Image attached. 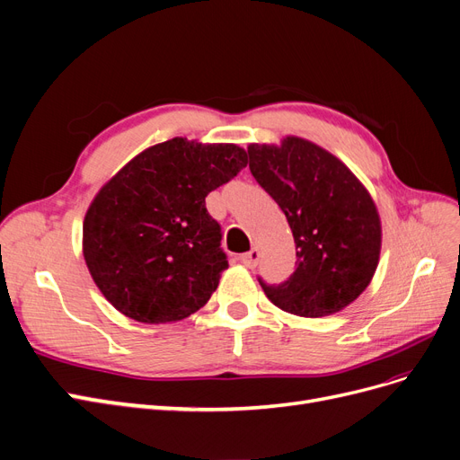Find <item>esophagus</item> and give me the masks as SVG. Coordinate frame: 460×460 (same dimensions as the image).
<instances>
[{
	"label": "esophagus",
	"mask_w": 460,
	"mask_h": 460,
	"mask_svg": "<svg viewBox=\"0 0 460 460\" xmlns=\"http://www.w3.org/2000/svg\"><path fill=\"white\" fill-rule=\"evenodd\" d=\"M260 256H261L260 250H258V248H253V250H250L248 253H243V256H241V261H243V265H244V267L253 269V267L258 265Z\"/></svg>",
	"instance_id": "esophagus-1"
}]
</instances>
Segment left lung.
<instances>
[{
    "label": "left lung",
    "mask_w": 460,
    "mask_h": 460,
    "mask_svg": "<svg viewBox=\"0 0 460 460\" xmlns=\"http://www.w3.org/2000/svg\"><path fill=\"white\" fill-rule=\"evenodd\" d=\"M250 172L286 214L296 243V270L279 286L260 280L279 309L330 316L369 286L381 256V217L350 168L299 136L250 144Z\"/></svg>",
    "instance_id": "left-lung-1"
}]
</instances>
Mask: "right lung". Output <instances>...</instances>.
<instances>
[{"label":"right lung","instance_id":"obj_1","mask_svg":"<svg viewBox=\"0 0 460 460\" xmlns=\"http://www.w3.org/2000/svg\"><path fill=\"white\" fill-rule=\"evenodd\" d=\"M246 164L236 144L176 136L138 153L100 187L83 219V258L119 313L170 324L207 305L227 258L204 199Z\"/></svg>","mask_w":460,"mask_h":460}]
</instances>
